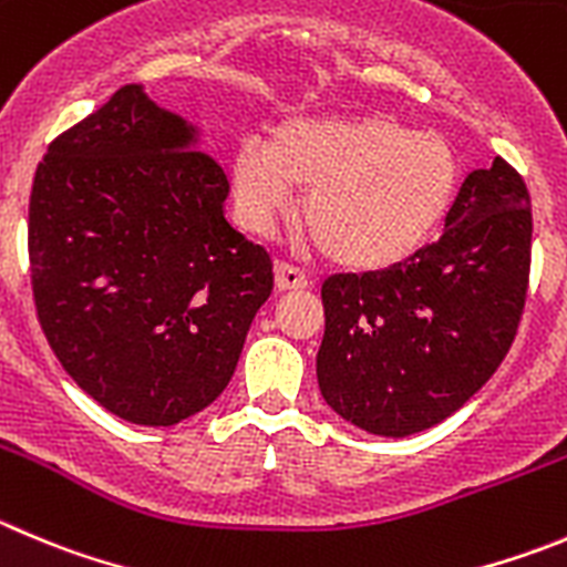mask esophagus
I'll return each instance as SVG.
<instances>
[{
    "label": "esophagus",
    "instance_id": "1",
    "mask_svg": "<svg viewBox=\"0 0 567 567\" xmlns=\"http://www.w3.org/2000/svg\"><path fill=\"white\" fill-rule=\"evenodd\" d=\"M274 279H277L279 290L308 288V277H305V271H299V268L290 266V262H282V259L274 262Z\"/></svg>",
    "mask_w": 567,
    "mask_h": 567
}]
</instances>
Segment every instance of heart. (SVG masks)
I'll use <instances>...</instances> for the list:
<instances>
[{
	"instance_id": "1",
	"label": "heart",
	"mask_w": 567,
	"mask_h": 567,
	"mask_svg": "<svg viewBox=\"0 0 567 567\" xmlns=\"http://www.w3.org/2000/svg\"><path fill=\"white\" fill-rule=\"evenodd\" d=\"M458 158L436 134L385 114L296 116L271 142L243 140L231 162L246 229L268 231L301 195V224L330 262L378 271L436 231L458 189Z\"/></svg>"
}]
</instances>
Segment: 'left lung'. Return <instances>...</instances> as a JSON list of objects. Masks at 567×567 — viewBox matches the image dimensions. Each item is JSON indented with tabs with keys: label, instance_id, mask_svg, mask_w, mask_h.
Here are the masks:
<instances>
[{
	"label": "left lung",
	"instance_id": "8db88e82",
	"mask_svg": "<svg viewBox=\"0 0 567 567\" xmlns=\"http://www.w3.org/2000/svg\"><path fill=\"white\" fill-rule=\"evenodd\" d=\"M532 268V198L504 158L464 178L444 235L409 259L321 285L316 374L327 405L378 436L456 414L517 336Z\"/></svg>",
	"mask_w": 567,
	"mask_h": 567
}]
</instances>
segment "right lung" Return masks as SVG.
<instances>
[{"label":"right lung","mask_w":567,"mask_h":567,"mask_svg":"<svg viewBox=\"0 0 567 567\" xmlns=\"http://www.w3.org/2000/svg\"><path fill=\"white\" fill-rule=\"evenodd\" d=\"M229 178L140 83L50 142L30 193L39 324L92 400L176 425L218 400L271 296L262 246L224 218Z\"/></svg>","instance_id":"right-lung-1"}]
</instances>
